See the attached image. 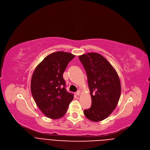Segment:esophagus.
Here are the masks:
<instances>
[{
    "label": "esophagus",
    "mask_w": 150,
    "mask_h": 150,
    "mask_svg": "<svg viewBox=\"0 0 150 150\" xmlns=\"http://www.w3.org/2000/svg\"><path fill=\"white\" fill-rule=\"evenodd\" d=\"M80 93H81V91H80V90H78V91L76 92V96H78V95H79V94H80Z\"/></svg>",
    "instance_id": "esophagus-1"
}]
</instances>
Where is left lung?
<instances>
[{
    "label": "left lung",
    "instance_id": "8db88e82",
    "mask_svg": "<svg viewBox=\"0 0 150 150\" xmlns=\"http://www.w3.org/2000/svg\"><path fill=\"white\" fill-rule=\"evenodd\" d=\"M79 59L86 71L91 97V106L84 114L92 121L103 120L115 110L120 98L119 76L110 62L98 53L83 54Z\"/></svg>",
    "mask_w": 150,
    "mask_h": 150
}]
</instances>
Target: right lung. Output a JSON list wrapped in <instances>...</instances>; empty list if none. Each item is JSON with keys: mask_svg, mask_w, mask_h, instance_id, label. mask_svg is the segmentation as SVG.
<instances>
[{"mask_svg": "<svg viewBox=\"0 0 150 150\" xmlns=\"http://www.w3.org/2000/svg\"><path fill=\"white\" fill-rule=\"evenodd\" d=\"M74 57L69 52L51 53L33 72L30 86L32 94L39 110L50 118L56 120L63 117L74 99V94L66 90L63 74Z\"/></svg>", "mask_w": 150, "mask_h": 150, "instance_id": "obj_1", "label": "right lung"}]
</instances>
